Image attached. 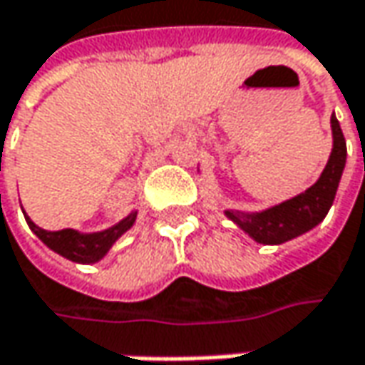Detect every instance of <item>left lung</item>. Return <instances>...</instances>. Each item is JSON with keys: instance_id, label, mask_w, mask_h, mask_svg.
I'll return each instance as SVG.
<instances>
[{"instance_id": "1", "label": "left lung", "mask_w": 365, "mask_h": 365, "mask_svg": "<svg viewBox=\"0 0 365 365\" xmlns=\"http://www.w3.org/2000/svg\"><path fill=\"white\" fill-rule=\"evenodd\" d=\"M331 127H333V152L327 162V168L308 191L261 213L242 215L238 211H226L230 220H234L246 234H250L261 245H282L322 222L335 201V192L347 155L345 137L335 115L331 117Z\"/></svg>"}]
</instances>
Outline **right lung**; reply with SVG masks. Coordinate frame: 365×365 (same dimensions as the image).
<instances>
[{
    "label": "right lung",
    "instance_id": "add662e5",
    "mask_svg": "<svg viewBox=\"0 0 365 365\" xmlns=\"http://www.w3.org/2000/svg\"><path fill=\"white\" fill-rule=\"evenodd\" d=\"M26 222L30 230L48 248H53L55 252H59L65 259L76 261V263H96L98 259H102L108 252V248L117 242V238H119L120 234H125L127 230L133 226L135 213L125 217L117 226H113L110 230H104V232H98V234H78L76 230L48 232V230L38 228L30 217H26Z\"/></svg>",
    "mask_w": 365,
    "mask_h": 365
}]
</instances>
